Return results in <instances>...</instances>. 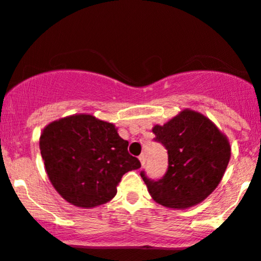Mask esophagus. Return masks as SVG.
Here are the masks:
<instances>
[{"mask_svg":"<svg viewBox=\"0 0 261 261\" xmlns=\"http://www.w3.org/2000/svg\"><path fill=\"white\" fill-rule=\"evenodd\" d=\"M139 160H140V162H141V165L144 166L145 165V162H146V156H145V153H141L139 156Z\"/></svg>","mask_w":261,"mask_h":261,"instance_id":"esophagus-1","label":"esophagus"}]
</instances>
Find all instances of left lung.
<instances>
[{"mask_svg":"<svg viewBox=\"0 0 261 261\" xmlns=\"http://www.w3.org/2000/svg\"><path fill=\"white\" fill-rule=\"evenodd\" d=\"M153 141L166 147L168 167L161 178L142 179L151 197L168 208L185 210L202 202L216 190L225 172L230 146L227 137L207 119L192 110L152 128Z\"/></svg>","mask_w":261,"mask_h":261,"instance_id":"obj_1","label":"left lung"}]
</instances>
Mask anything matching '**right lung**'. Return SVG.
Here are the masks:
<instances>
[{
	"mask_svg": "<svg viewBox=\"0 0 261 261\" xmlns=\"http://www.w3.org/2000/svg\"><path fill=\"white\" fill-rule=\"evenodd\" d=\"M115 126L91 115H73L43 130L39 147L51 185L82 208L104 204L116 194L121 177L141 167Z\"/></svg>",
	"mask_w": 261,
	"mask_h": 261,
	"instance_id": "right-lung-1",
	"label": "right lung"
}]
</instances>
